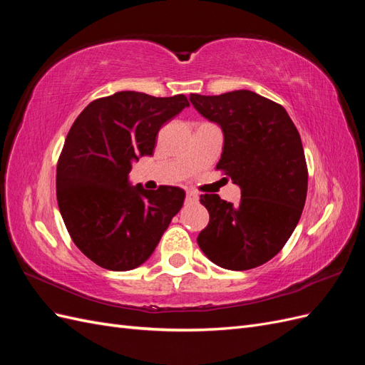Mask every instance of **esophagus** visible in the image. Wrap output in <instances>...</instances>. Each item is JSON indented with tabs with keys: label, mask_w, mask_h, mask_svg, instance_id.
Masks as SVG:
<instances>
[{
	"label": "esophagus",
	"mask_w": 365,
	"mask_h": 365,
	"mask_svg": "<svg viewBox=\"0 0 365 365\" xmlns=\"http://www.w3.org/2000/svg\"><path fill=\"white\" fill-rule=\"evenodd\" d=\"M185 200H187V202H197V200H200V195L193 190H187Z\"/></svg>",
	"instance_id": "34e87169"
}]
</instances>
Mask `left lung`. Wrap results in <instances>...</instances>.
I'll return each mask as SVG.
<instances>
[{"label":"left lung","instance_id":"left-lung-1","mask_svg":"<svg viewBox=\"0 0 365 365\" xmlns=\"http://www.w3.org/2000/svg\"><path fill=\"white\" fill-rule=\"evenodd\" d=\"M190 102L222 129L216 169L242 192L236 205L219 195H201L210 220L197 245L220 268L260 267L288 242L306 202L307 165L300 134L282 105L248 90L190 94Z\"/></svg>","mask_w":365,"mask_h":365}]
</instances>
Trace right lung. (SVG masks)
I'll return each mask as SVG.
<instances>
[{"label":"right lung","instance_id":"add662e5","mask_svg":"<svg viewBox=\"0 0 365 365\" xmlns=\"http://www.w3.org/2000/svg\"><path fill=\"white\" fill-rule=\"evenodd\" d=\"M189 101L120 91L97 98L73 123L58 161L56 196L68 233L85 256L109 271L145 263L185 193L130 185L132 161L152 155L160 128Z\"/></svg>","mask_w":365,"mask_h":365}]
</instances>
